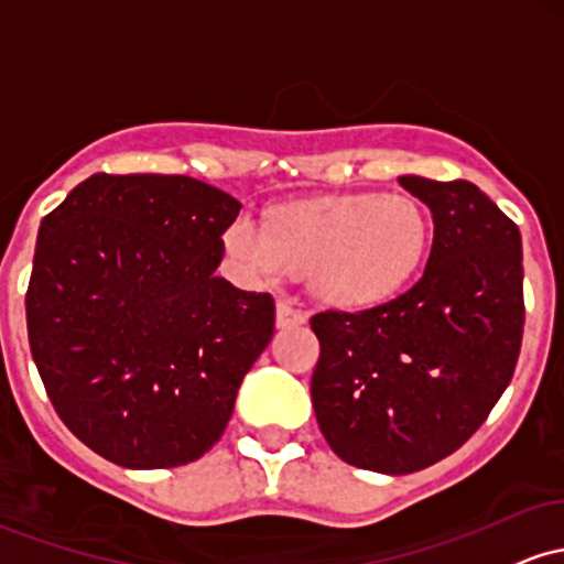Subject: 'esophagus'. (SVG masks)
Masks as SVG:
<instances>
[{
    "label": "esophagus",
    "instance_id": "1",
    "mask_svg": "<svg viewBox=\"0 0 564 564\" xmlns=\"http://www.w3.org/2000/svg\"><path fill=\"white\" fill-rule=\"evenodd\" d=\"M307 321V315L300 311V307H294L292 302H286V300H278V305H275V324H278V329H289V326H300V324H305Z\"/></svg>",
    "mask_w": 564,
    "mask_h": 564
}]
</instances>
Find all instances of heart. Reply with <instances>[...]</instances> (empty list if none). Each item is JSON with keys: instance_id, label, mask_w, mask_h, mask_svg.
I'll use <instances>...</instances> for the list:
<instances>
[{"instance_id": "b5f03b06", "label": "heart", "mask_w": 564, "mask_h": 564, "mask_svg": "<svg viewBox=\"0 0 564 564\" xmlns=\"http://www.w3.org/2000/svg\"><path fill=\"white\" fill-rule=\"evenodd\" d=\"M431 243L423 206L401 192H356L275 208L270 227L238 214L225 249L249 281L305 272L307 292L329 307L364 311L412 281Z\"/></svg>"}]
</instances>
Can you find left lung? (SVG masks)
Wrapping results in <instances>:
<instances>
[{"mask_svg": "<svg viewBox=\"0 0 564 564\" xmlns=\"http://www.w3.org/2000/svg\"><path fill=\"white\" fill-rule=\"evenodd\" d=\"M431 208L433 243L410 292L311 318V395L329 447L356 468L412 474L474 436L509 388L524 326L522 235L471 182L399 176Z\"/></svg>", "mask_w": 564, "mask_h": 564, "instance_id": "obj_1", "label": "left lung"}]
</instances>
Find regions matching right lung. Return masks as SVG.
Masks as SVG:
<instances>
[{
    "mask_svg": "<svg viewBox=\"0 0 564 564\" xmlns=\"http://www.w3.org/2000/svg\"><path fill=\"white\" fill-rule=\"evenodd\" d=\"M238 214L197 178L96 173L42 219L31 356L66 429L117 466L206 455L270 345L272 296L216 275Z\"/></svg>",
    "mask_w": 564,
    "mask_h": 564,
    "instance_id": "1",
    "label": "right lung"
}]
</instances>
